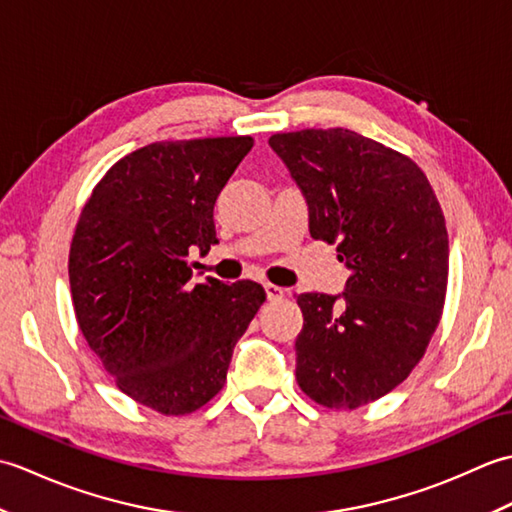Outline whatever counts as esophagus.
<instances>
[{"label": "esophagus", "mask_w": 512, "mask_h": 512, "mask_svg": "<svg viewBox=\"0 0 512 512\" xmlns=\"http://www.w3.org/2000/svg\"><path fill=\"white\" fill-rule=\"evenodd\" d=\"M264 290H266L268 301H279L286 297V290L281 286H275V284H264Z\"/></svg>", "instance_id": "1"}]
</instances>
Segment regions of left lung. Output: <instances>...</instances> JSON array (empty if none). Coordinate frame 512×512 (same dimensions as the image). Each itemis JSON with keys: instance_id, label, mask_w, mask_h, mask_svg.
I'll return each mask as SVG.
<instances>
[{"instance_id": "left-lung-1", "label": "left lung", "mask_w": 512, "mask_h": 512, "mask_svg": "<svg viewBox=\"0 0 512 512\" xmlns=\"http://www.w3.org/2000/svg\"><path fill=\"white\" fill-rule=\"evenodd\" d=\"M308 202L310 235L336 244L350 270L343 295L297 303V383L328 409L389 394L420 363L436 332L449 279L440 202L409 156L352 129L273 134Z\"/></svg>"}]
</instances>
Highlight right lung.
<instances>
[{
	"mask_svg": "<svg viewBox=\"0 0 512 512\" xmlns=\"http://www.w3.org/2000/svg\"><path fill=\"white\" fill-rule=\"evenodd\" d=\"M250 136L165 140L121 158L74 228L76 321L116 387L184 416L224 387L233 347L266 301L250 279H191L189 250L217 244L213 206Z\"/></svg>",
	"mask_w": 512,
	"mask_h": 512,
	"instance_id": "1",
	"label": "right lung"
}]
</instances>
